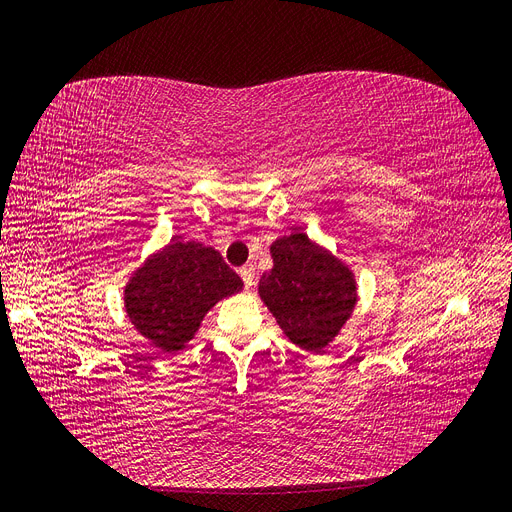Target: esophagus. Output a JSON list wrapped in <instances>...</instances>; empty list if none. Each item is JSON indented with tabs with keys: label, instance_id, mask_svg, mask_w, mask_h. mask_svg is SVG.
Returning a JSON list of instances; mask_svg holds the SVG:
<instances>
[{
	"label": "esophagus",
	"instance_id": "34e87169",
	"mask_svg": "<svg viewBox=\"0 0 512 512\" xmlns=\"http://www.w3.org/2000/svg\"><path fill=\"white\" fill-rule=\"evenodd\" d=\"M238 274H240V278H242L246 289H251V287L255 285V266H253V263H246V266H242V268L238 270Z\"/></svg>",
	"mask_w": 512,
	"mask_h": 512
}]
</instances>
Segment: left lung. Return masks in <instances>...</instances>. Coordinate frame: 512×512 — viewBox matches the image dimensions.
Wrapping results in <instances>:
<instances>
[{
	"label": "left lung",
	"mask_w": 512,
	"mask_h": 512,
	"mask_svg": "<svg viewBox=\"0 0 512 512\" xmlns=\"http://www.w3.org/2000/svg\"><path fill=\"white\" fill-rule=\"evenodd\" d=\"M274 268L259 280V295L293 344L320 352L348 320L356 287L352 274L306 234L272 244Z\"/></svg>",
	"instance_id": "obj_1"
}]
</instances>
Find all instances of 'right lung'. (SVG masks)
<instances>
[{
	"instance_id": "1",
	"label": "right lung",
	"mask_w": 512,
	"mask_h": 512,
	"mask_svg": "<svg viewBox=\"0 0 512 512\" xmlns=\"http://www.w3.org/2000/svg\"><path fill=\"white\" fill-rule=\"evenodd\" d=\"M240 289V276L211 246L173 240L132 276L124 301L132 325L175 354L194 337L204 314Z\"/></svg>"
}]
</instances>
